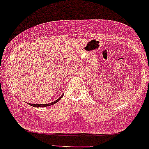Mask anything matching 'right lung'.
<instances>
[{"label":"right lung","instance_id":"1","mask_svg":"<svg viewBox=\"0 0 149 149\" xmlns=\"http://www.w3.org/2000/svg\"><path fill=\"white\" fill-rule=\"evenodd\" d=\"M63 94L61 96V97H59V98L58 99H57L56 100H55V101H54V102H50V103H48V104H31V103H28V102H27V104H29V105H31V106H33V107H48V106H51V105H52V104H54L55 103H56V102H58V101L60 100H61L62 97H63Z\"/></svg>","mask_w":149,"mask_h":149}]
</instances>
